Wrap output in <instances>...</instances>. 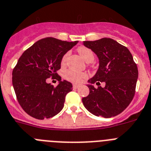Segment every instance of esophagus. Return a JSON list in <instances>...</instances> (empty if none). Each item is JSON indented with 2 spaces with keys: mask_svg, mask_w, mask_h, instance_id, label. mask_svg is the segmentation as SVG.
Here are the masks:
<instances>
[{
  "mask_svg": "<svg viewBox=\"0 0 151 151\" xmlns=\"http://www.w3.org/2000/svg\"><path fill=\"white\" fill-rule=\"evenodd\" d=\"M79 87H80V86L79 85H77V84H73V89H78V88Z\"/></svg>",
  "mask_w": 151,
  "mask_h": 151,
  "instance_id": "esophagus-1",
  "label": "esophagus"
}]
</instances>
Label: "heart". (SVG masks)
Masks as SVG:
<instances>
[{
	"instance_id": "1",
	"label": "heart",
	"mask_w": 151,
	"mask_h": 151,
	"mask_svg": "<svg viewBox=\"0 0 151 151\" xmlns=\"http://www.w3.org/2000/svg\"><path fill=\"white\" fill-rule=\"evenodd\" d=\"M78 51L85 61L89 63L94 60V54H93V51L89 48L85 47H80L78 49ZM68 57H69L68 52L64 54V56L62 57L61 59V65L64 66L67 64ZM64 77L66 80H68V81L74 83H80L83 82L87 78V74L84 72H78L74 70L69 69L64 71Z\"/></svg>"
}]
</instances>
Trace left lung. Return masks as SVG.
I'll list each match as a JSON object with an SVG mask.
<instances>
[{
  "label": "left lung",
  "instance_id": "8db88e82",
  "mask_svg": "<svg viewBox=\"0 0 151 151\" xmlns=\"http://www.w3.org/2000/svg\"><path fill=\"white\" fill-rule=\"evenodd\" d=\"M97 54L99 68L88 81L89 95L82 98L83 106L95 116L109 118L121 114L134 98L138 70L130 50L111 38L83 41ZM105 82V87L95 88L92 83Z\"/></svg>",
  "mask_w": 151,
  "mask_h": 151
}]
</instances>
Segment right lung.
Returning a JSON list of instances; mask_svg holds the SVG:
<instances>
[{
  "mask_svg": "<svg viewBox=\"0 0 151 151\" xmlns=\"http://www.w3.org/2000/svg\"><path fill=\"white\" fill-rule=\"evenodd\" d=\"M77 44L46 37L35 43L19 58L12 72V83L17 101L27 114L43 120L63 109L72 83L61 81L57 70L60 69L62 57ZM50 76H56L59 81L57 87L46 82Z\"/></svg>",
  "mask_w": 151,
  "mask_h": 151,
  "instance_id": "right-lung-1",
  "label": "right lung"
}]
</instances>
